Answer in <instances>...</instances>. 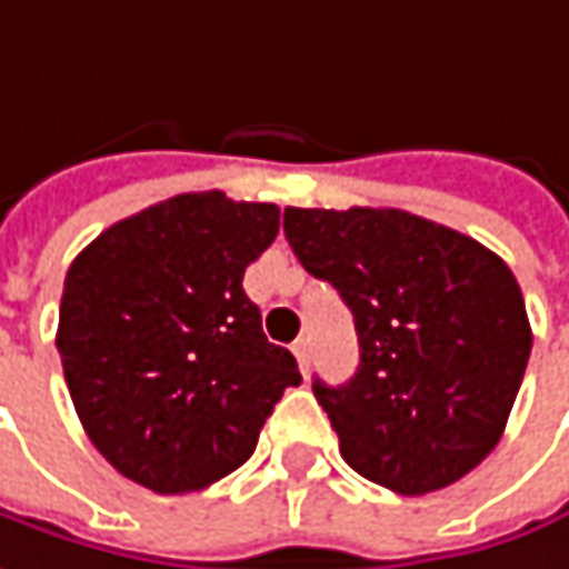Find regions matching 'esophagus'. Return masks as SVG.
Returning <instances> with one entry per match:
<instances>
[{"mask_svg": "<svg viewBox=\"0 0 569 569\" xmlns=\"http://www.w3.org/2000/svg\"><path fill=\"white\" fill-rule=\"evenodd\" d=\"M292 355H296V361H299L302 375H309V365H312V345H309V338H296Z\"/></svg>", "mask_w": 569, "mask_h": 569, "instance_id": "esophagus-1", "label": "esophagus"}]
</instances>
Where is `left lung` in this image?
Returning a JSON list of instances; mask_svg holds the SVG:
<instances>
[{
	"mask_svg": "<svg viewBox=\"0 0 569 569\" xmlns=\"http://www.w3.org/2000/svg\"><path fill=\"white\" fill-rule=\"evenodd\" d=\"M283 231L355 316V378L312 381L341 459L397 495L459 482L498 446L531 355L508 263L397 208H286Z\"/></svg>",
	"mask_w": 569,
	"mask_h": 569,
	"instance_id": "obj_1",
	"label": "left lung"
}]
</instances>
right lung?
I'll return each mask as SVG.
<instances>
[{"label": "right lung", "instance_id": "obj_1", "mask_svg": "<svg viewBox=\"0 0 569 569\" xmlns=\"http://www.w3.org/2000/svg\"><path fill=\"white\" fill-rule=\"evenodd\" d=\"M277 231V204L188 191L117 221L71 263L64 381L90 442L142 489L184 495L224 479L302 381L243 292V270Z\"/></svg>", "mask_w": 569, "mask_h": 569}]
</instances>
